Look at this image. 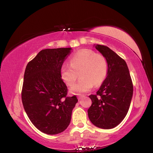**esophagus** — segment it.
Here are the masks:
<instances>
[{
    "mask_svg": "<svg viewBox=\"0 0 153 153\" xmlns=\"http://www.w3.org/2000/svg\"><path fill=\"white\" fill-rule=\"evenodd\" d=\"M83 97H84L83 95H79V96H78V99L80 100V99H82Z\"/></svg>",
    "mask_w": 153,
    "mask_h": 153,
    "instance_id": "obj_1",
    "label": "esophagus"
}]
</instances>
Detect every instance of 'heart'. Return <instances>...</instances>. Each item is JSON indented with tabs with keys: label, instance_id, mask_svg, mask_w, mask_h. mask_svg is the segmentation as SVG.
Listing matches in <instances>:
<instances>
[{
	"label": "heart",
	"instance_id": "b5f03b06",
	"mask_svg": "<svg viewBox=\"0 0 153 153\" xmlns=\"http://www.w3.org/2000/svg\"><path fill=\"white\" fill-rule=\"evenodd\" d=\"M70 62L71 65H62L61 75L68 86H73L79 73V80L71 88L73 93L82 94L88 92L94 85H100L106 76V59L102 55L96 53L90 49H84L76 52L71 57Z\"/></svg>",
	"mask_w": 153,
	"mask_h": 153
}]
</instances>
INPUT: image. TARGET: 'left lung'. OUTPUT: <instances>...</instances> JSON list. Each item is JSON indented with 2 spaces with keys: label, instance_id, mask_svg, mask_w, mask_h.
<instances>
[{
  "label": "left lung",
  "instance_id": "left-lung-1",
  "mask_svg": "<svg viewBox=\"0 0 153 153\" xmlns=\"http://www.w3.org/2000/svg\"><path fill=\"white\" fill-rule=\"evenodd\" d=\"M106 59L107 74L95 95H90L88 110L90 121L101 129L118 126L126 116L131 102L133 86L126 62L107 46L93 45Z\"/></svg>",
  "mask_w": 153,
  "mask_h": 153
}]
</instances>
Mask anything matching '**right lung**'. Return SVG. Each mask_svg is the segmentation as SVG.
<instances>
[{
  "mask_svg": "<svg viewBox=\"0 0 153 153\" xmlns=\"http://www.w3.org/2000/svg\"><path fill=\"white\" fill-rule=\"evenodd\" d=\"M73 49H43L27 63L22 91L23 106L37 129L48 135L63 132L69 125L78 102L68 97L61 68Z\"/></svg>",
  "mask_w": 153,
  "mask_h": 153,
  "instance_id": "right-lung-1",
  "label": "right lung"
}]
</instances>
